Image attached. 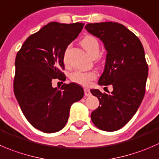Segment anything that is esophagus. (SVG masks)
<instances>
[{
  "mask_svg": "<svg viewBox=\"0 0 159 159\" xmlns=\"http://www.w3.org/2000/svg\"><path fill=\"white\" fill-rule=\"evenodd\" d=\"M84 95H85V96H89V95H91L90 90H89V89H87V88H84Z\"/></svg>",
  "mask_w": 159,
  "mask_h": 159,
  "instance_id": "obj_1",
  "label": "esophagus"
}]
</instances>
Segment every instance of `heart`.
I'll list each match as a JSON object with an SVG mask.
<instances>
[{"label":"heart","mask_w":159,"mask_h":159,"mask_svg":"<svg viewBox=\"0 0 159 159\" xmlns=\"http://www.w3.org/2000/svg\"><path fill=\"white\" fill-rule=\"evenodd\" d=\"M81 44L83 48L86 50L91 57L98 55L99 52V43L95 37L92 35H86L81 41ZM64 61H66V54L64 57ZM96 75L93 71H81L76 70L70 74V79L73 82L77 83L83 86H87L90 84L91 81L95 79Z\"/></svg>","instance_id":"b5f03b06"}]
</instances>
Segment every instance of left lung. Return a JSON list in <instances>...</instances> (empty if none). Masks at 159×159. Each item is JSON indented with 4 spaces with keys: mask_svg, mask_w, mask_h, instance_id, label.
Returning a JSON list of instances; mask_svg holds the SVG:
<instances>
[{
    "mask_svg": "<svg viewBox=\"0 0 159 159\" xmlns=\"http://www.w3.org/2000/svg\"><path fill=\"white\" fill-rule=\"evenodd\" d=\"M85 29L104 44L107 54L99 85L112 86L111 93L92 89L100 106L91 114L98 129L115 131L125 126L138 111L145 93L148 67L139 39L117 22L89 23Z\"/></svg>",
    "mask_w": 159,
    "mask_h": 159,
    "instance_id": "left-lung-1",
    "label": "left lung"
}]
</instances>
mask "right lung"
I'll use <instances>...</instances> for the list:
<instances>
[{"label": "right lung", "mask_w": 159, "mask_h": 159, "mask_svg": "<svg viewBox=\"0 0 159 159\" xmlns=\"http://www.w3.org/2000/svg\"><path fill=\"white\" fill-rule=\"evenodd\" d=\"M84 23L50 22L25 41L15 58L14 92L27 120L44 133L64 127L71 105L84 96L75 83L53 88L52 81L64 76V57ZM62 80H64L62 78Z\"/></svg>", "instance_id": "add662e5"}]
</instances>
